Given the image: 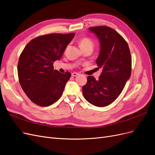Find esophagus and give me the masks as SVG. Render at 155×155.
Segmentation results:
<instances>
[{"label":"esophagus","mask_w":155,"mask_h":155,"mask_svg":"<svg viewBox=\"0 0 155 155\" xmlns=\"http://www.w3.org/2000/svg\"><path fill=\"white\" fill-rule=\"evenodd\" d=\"M78 75H79V74L77 73V72H73V73L72 74V76H74V77H76V76H78Z\"/></svg>","instance_id":"obj_1"}]
</instances>
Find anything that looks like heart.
<instances>
[{
    "label": "heart",
    "mask_w": 155,
    "mask_h": 155,
    "mask_svg": "<svg viewBox=\"0 0 155 155\" xmlns=\"http://www.w3.org/2000/svg\"><path fill=\"white\" fill-rule=\"evenodd\" d=\"M79 43L82 50L87 48H91L92 50L93 49L94 43L90 38H88V37H83V38H81L79 40Z\"/></svg>",
    "instance_id": "b5f03b06"
}]
</instances>
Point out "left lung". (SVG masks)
Here are the masks:
<instances>
[{"label":"left lung","mask_w":155,"mask_h":155,"mask_svg":"<svg viewBox=\"0 0 155 155\" xmlns=\"http://www.w3.org/2000/svg\"><path fill=\"white\" fill-rule=\"evenodd\" d=\"M100 41L101 49L96 59L97 68L102 70L99 79L88 76L82 88L85 100L96 107L111 104L118 97L129 79L132 59L129 46L124 37L110 27L89 28Z\"/></svg>","instance_id":"1"}]
</instances>
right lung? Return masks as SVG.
Listing matches in <instances>:
<instances>
[{
    "instance_id": "right-lung-1",
    "label": "right lung",
    "mask_w": 155,
    "mask_h": 155,
    "mask_svg": "<svg viewBox=\"0 0 155 155\" xmlns=\"http://www.w3.org/2000/svg\"><path fill=\"white\" fill-rule=\"evenodd\" d=\"M74 36V33L43 35L31 40L22 50L17 65L18 81L35 104L47 107L61 96L71 74L54 70L53 64L62 58Z\"/></svg>"
}]
</instances>
